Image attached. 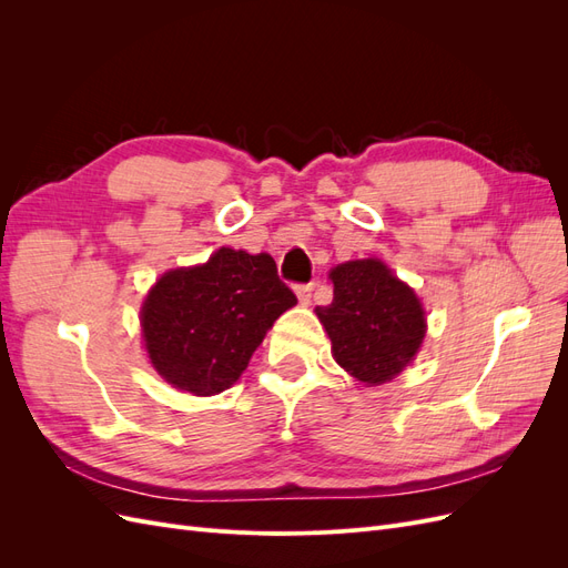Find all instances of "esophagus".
<instances>
[{"label": "esophagus", "mask_w": 568, "mask_h": 568, "mask_svg": "<svg viewBox=\"0 0 568 568\" xmlns=\"http://www.w3.org/2000/svg\"><path fill=\"white\" fill-rule=\"evenodd\" d=\"M313 288H315V284H296V296H298V301H301L303 305L311 303Z\"/></svg>", "instance_id": "esophagus-1"}]
</instances>
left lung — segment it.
Segmentation results:
<instances>
[{
  "label": "left lung",
  "mask_w": 568,
  "mask_h": 568,
  "mask_svg": "<svg viewBox=\"0 0 568 568\" xmlns=\"http://www.w3.org/2000/svg\"><path fill=\"white\" fill-rule=\"evenodd\" d=\"M329 277L334 301L315 313L332 338L334 359L367 386L395 379L426 334L417 294L376 257L336 265Z\"/></svg>",
  "instance_id": "left-lung-1"
}]
</instances>
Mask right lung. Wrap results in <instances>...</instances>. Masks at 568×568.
<instances>
[{"label": "right lung", "instance_id": "obj_1", "mask_svg": "<svg viewBox=\"0 0 568 568\" xmlns=\"http://www.w3.org/2000/svg\"><path fill=\"white\" fill-rule=\"evenodd\" d=\"M294 305L272 255L222 246L209 263L165 272L149 291L142 305L149 359L180 390L222 393Z\"/></svg>", "mask_w": 568, "mask_h": 568}]
</instances>
